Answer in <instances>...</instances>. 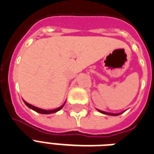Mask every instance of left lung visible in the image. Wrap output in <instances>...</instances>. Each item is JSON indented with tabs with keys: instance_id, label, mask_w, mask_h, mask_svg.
I'll use <instances>...</instances> for the list:
<instances>
[{
	"instance_id": "1",
	"label": "left lung",
	"mask_w": 154,
	"mask_h": 154,
	"mask_svg": "<svg viewBox=\"0 0 154 154\" xmlns=\"http://www.w3.org/2000/svg\"><path fill=\"white\" fill-rule=\"evenodd\" d=\"M98 111H99V112H101V113H103V114L111 115V116H118V115H120V114H121V113H110V112H103V111H101V110H99V109H98Z\"/></svg>"
}]
</instances>
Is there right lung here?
<instances>
[{
	"label": "right lung",
	"mask_w": 154,
	"mask_h": 154,
	"mask_svg": "<svg viewBox=\"0 0 154 154\" xmlns=\"http://www.w3.org/2000/svg\"><path fill=\"white\" fill-rule=\"evenodd\" d=\"M23 102L26 105L28 106V108L31 109H32L34 111H36V112H39V113H42V114H51V113H54V112H56L58 111H60V109H62V108L63 107V105L65 104V103H63L62 106H60V108H58V109H53V110H45V109H39V108H37V107H35V106L32 105L30 103H27L26 101L23 100Z\"/></svg>",
	"instance_id": "obj_1"
}]
</instances>
